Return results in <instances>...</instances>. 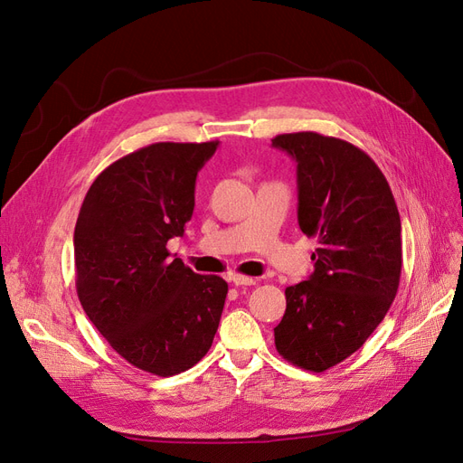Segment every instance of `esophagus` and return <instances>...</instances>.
<instances>
[{
  "label": "esophagus",
  "instance_id": "esophagus-1",
  "mask_svg": "<svg viewBox=\"0 0 463 463\" xmlns=\"http://www.w3.org/2000/svg\"><path fill=\"white\" fill-rule=\"evenodd\" d=\"M230 279L235 286H255L257 284V278H249L243 274H232Z\"/></svg>",
  "mask_w": 463,
  "mask_h": 463
}]
</instances>
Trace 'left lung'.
<instances>
[{
	"label": "left lung",
	"mask_w": 463,
	"mask_h": 463,
	"mask_svg": "<svg viewBox=\"0 0 463 463\" xmlns=\"http://www.w3.org/2000/svg\"><path fill=\"white\" fill-rule=\"evenodd\" d=\"M298 162L299 228L317 237L315 272L286 288L278 354L322 373L367 342L394 301L402 222L384 174L367 152L313 131L272 138Z\"/></svg>",
	"instance_id": "1"
}]
</instances>
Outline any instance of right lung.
<instances>
[{
    "instance_id": "add662e5",
    "label": "right lung",
    "mask_w": 463,
    "mask_h": 463,
    "mask_svg": "<svg viewBox=\"0 0 463 463\" xmlns=\"http://www.w3.org/2000/svg\"><path fill=\"white\" fill-rule=\"evenodd\" d=\"M210 143H154L94 179L75 226L77 296L108 344L137 369L174 376L206 355L228 296L226 279L172 259Z\"/></svg>"
}]
</instances>
